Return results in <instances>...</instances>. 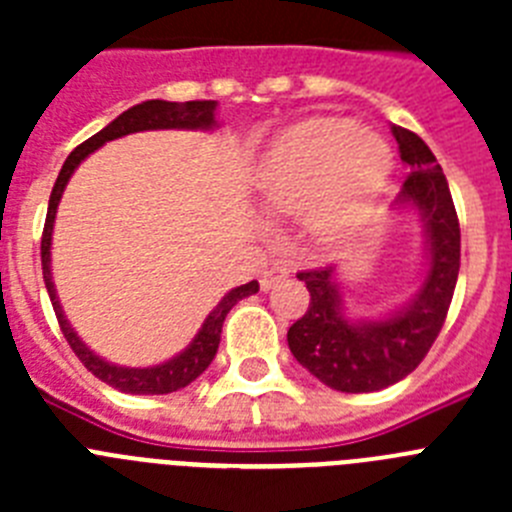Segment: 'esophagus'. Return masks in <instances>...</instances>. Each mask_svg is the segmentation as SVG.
Listing matches in <instances>:
<instances>
[{
  "label": "esophagus",
  "mask_w": 512,
  "mask_h": 512,
  "mask_svg": "<svg viewBox=\"0 0 512 512\" xmlns=\"http://www.w3.org/2000/svg\"><path fill=\"white\" fill-rule=\"evenodd\" d=\"M289 274H292V271H289V266H282V264H277V266H269V269L264 271V274H261V289H271L274 287V284H279V282H284V279H289Z\"/></svg>",
  "instance_id": "34e87169"
}]
</instances>
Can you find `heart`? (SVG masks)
Here are the masks:
<instances>
[{"label":"heart","instance_id":"b5f03b06","mask_svg":"<svg viewBox=\"0 0 512 512\" xmlns=\"http://www.w3.org/2000/svg\"><path fill=\"white\" fill-rule=\"evenodd\" d=\"M390 169L392 153L382 138L346 117H315L271 146L256 182L266 210H310L315 230L338 238L369 215Z\"/></svg>","mask_w":512,"mask_h":512}]
</instances>
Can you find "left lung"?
Listing matches in <instances>:
<instances>
[{
	"mask_svg": "<svg viewBox=\"0 0 512 512\" xmlns=\"http://www.w3.org/2000/svg\"><path fill=\"white\" fill-rule=\"evenodd\" d=\"M400 158L410 166L397 202L420 210L428 233V271L418 295L387 320L351 323L341 312L333 266L297 274L310 292L305 315L287 330L289 351L312 377L338 392H377L415 372L449 315L461 264V230L451 189L431 148L392 125Z\"/></svg>",
	"mask_w": 512,
	"mask_h": 512,
	"instance_id": "obj_1",
	"label": "left lung"
}]
</instances>
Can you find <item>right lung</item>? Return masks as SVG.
<instances>
[{
	"instance_id": "1",
	"label": "right lung",
	"mask_w": 512,
	"mask_h": 512,
	"mask_svg": "<svg viewBox=\"0 0 512 512\" xmlns=\"http://www.w3.org/2000/svg\"><path fill=\"white\" fill-rule=\"evenodd\" d=\"M215 125V102L212 99H192V102H166V99H148L143 104H135L130 110L122 112L120 117L107 125L104 130H99L97 135H92L89 140H84L81 146H76L71 151V156L66 158L61 174H58L56 184H53L51 200H48V215H45V228L43 238H40V261H43V282L48 289V297L53 302V310H56L58 325L63 330V338L69 341L71 351L79 356V361L87 366L89 372L97 379H102L104 384H110L115 390L125 392V395H169V392L182 390L187 384H192L194 379L205 372L210 361L215 359L217 346H220V333H223V320L230 310H233L235 302H241L243 297L256 295L259 292V282L241 284V287L230 289L228 295L220 300V305L207 315L205 325L200 328V333L194 336V341L189 343V348H184L182 354L174 356L166 364L151 366V369H128V366H115L107 364V361L99 359L97 354H92L84 343L79 341V336L74 333L66 318H63V310L56 300V289H53L51 279V233H53V220H56V207L61 200L63 187L71 179L76 166L84 161L92 151H97L99 146H104L107 140L122 138L128 133H138V130H164V128H212Z\"/></svg>"
}]
</instances>
